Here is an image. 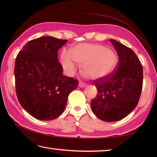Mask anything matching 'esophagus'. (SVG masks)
Listing matches in <instances>:
<instances>
[{"label": "esophagus", "mask_w": 157, "mask_h": 157, "mask_svg": "<svg viewBox=\"0 0 157 157\" xmlns=\"http://www.w3.org/2000/svg\"><path fill=\"white\" fill-rule=\"evenodd\" d=\"M86 86V84L83 83V82H79V86L81 87V88H84V87H85Z\"/></svg>", "instance_id": "esophagus-1"}]
</instances>
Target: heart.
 I'll list each match as a JSON object with an SVG mask.
<instances>
[{
	"mask_svg": "<svg viewBox=\"0 0 157 157\" xmlns=\"http://www.w3.org/2000/svg\"><path fill=\"white\" fill-rule=\"evenodd\" d=\"M77 62L81 65V72L93 80L103 79L112 73L118 63V57L111 49L100 44H79L71 52L63 50L61 63L66 74L75 73Z\"/></svg>",
	"mask_w": 157,
	"mask_h": 157,
	"instance_id": "obj_1",
	"label": "heart"
}]
</instances>
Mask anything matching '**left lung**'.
Instances as JSON below:
<instances>
[{
    "label": "left lung",
    "instance_id": "1",
    "mask_svg": "<svg viewBox=\"0 0 157 157\" xmlns=\"http://www.w3.org/2000/svg\"><path fill=\"white\" fill-rule=\"evenodd\" d=\"M110 42L119 62L113 72L94 81L98 94L91 100L93 112L100 120L114 122L124 118L139 103L143 87V66L133 50L114 39Z\"/></svg>",
    "mask_w": 157,
    "mask_h": 157
}]
</instances>
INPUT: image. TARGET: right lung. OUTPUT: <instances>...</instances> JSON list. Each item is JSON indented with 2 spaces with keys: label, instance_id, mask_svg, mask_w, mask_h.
<instances>
[{
  "label": "right lung",
  "instance_id": "add662e5",
  "mask_svg": "<svg viewBox=\"0 0 157 157\" xmlns=\"http://www.w3.org/2000/svg\"><path fill=\"white\" fill-rule=\"evenodd\" d=\"M68 41L52 36L28 42L18 52L14 66L18 102L32 116L53 120L64 111L68 95L78 81L63 75L58 50Z\"/></svg>",
  "mask_w": 157,
  "mask_h": 157
}]
</instances>
